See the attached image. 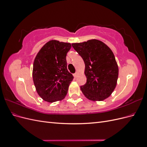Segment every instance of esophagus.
Instances as JSON below:
<instances>
[{"label": "esophagus", "instance_id": "esophagus-1", "mask_svg": "<svg viewBox=\"0 0 147 147\" xmlns=\"http://www.w3.org/2000/svg\"><path fill=\"white\" fill-rule=\"evenodd\" d=\"M78 72H76L75 74H74V76L75 78H77V77H78Z\"/></svg>", "mask_w": 147, "mask_h": 147}]
</instances>
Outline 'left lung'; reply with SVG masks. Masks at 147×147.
Segmentation results:
<instances>
[{
    "mask_svg": "<svg viewBox=\"0 0 147 147\" xmlns=\"http://www.w3.org/2000/svg\"><path fill=\"white\" fill-rule=\"evenodd\" d=\"M85 64L86 83L80 89L86 98L102 101L112 94L117 86L118 66L111 49L96 39L72 43Z\"/></svg>",
    "mask_w": 147,
    "mask_h": 147,
    "instance_id": "obj_1",
    "label": "left lung"
}]
</instances>
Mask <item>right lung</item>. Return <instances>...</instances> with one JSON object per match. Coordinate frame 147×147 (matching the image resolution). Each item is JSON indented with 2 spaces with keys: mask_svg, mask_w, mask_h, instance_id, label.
I'll return each instance as SVG.
<instances>
[{
  "mask_svg": "<svg viewBox=\"0 0 147 147\" xmlns=\"http://www.w3.org/2000/svg\"><path fill=\"white\" fill-rule=\"evenodd\" d=\"M70 43L52 40L38 51L34 59L32 77L38 94L44 100L54 102L65 97L72 74L67 68L66 56Z\"/></svg>",
  "mask_w": 147,
  "mask_h": 147,
  "instance_id": "right-lung-1",
  "label": "right lung"
}]
</instances>
